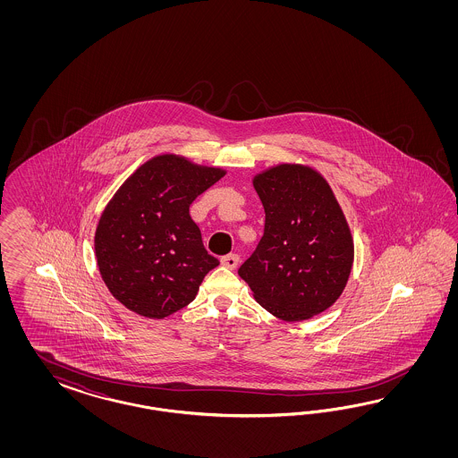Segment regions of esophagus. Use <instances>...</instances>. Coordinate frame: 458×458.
I'll return each mask as SVG.
<instances>
[{"label":"esophagus","instance_id":"34e87169","mask_svg":"<svg viewBox=\"0 0 458 458\" xmlns=\"http://www.w3.org/2000/svg\"><path fill=\"white\" fill-rule=\"evenodd\" d=\"M238 255H235V253H230V255H225L222 259V265L223 267H226V268H230V270H233V268H236V265H238Z\"/></svg>","mask_w":458,"mask_h":458}]
</instances>
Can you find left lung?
Segmentation results:
<instances>
[{
    "mask_svg": "<svg viewBox=\"0 0 458 458\" xmlns=\"http://www.w3.org/2000/svg\"><path fill=\"white\" fill-rule=\"evenodd\" d=\"M253 186L264 205V236L238 276L278 319H310L346 287L354 260L346 216L312 167L278 165L257 174Z\"/></svg>",
    "mask_w": 458,
    "mask_h": 458,
    "instance_id": "left-lung-1",
    "label": "left lung"
}]
</instances>
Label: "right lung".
<instances>
[{
	"instance_id": "add662e5",
	"label": "right lung",
	"mask_w": 458,
	"mask_h": 458,
	"mask_svg": "<svg viewBox=\"0 0 458 458\" xmlns=\"http://www.w3.org/2000/svg\"><path fill=\"white\" fill-rule=\"evenodd\" d=\"M222 167L161 154L139 166L112 196L96 230L98 272L129 310L165 319L196 297L211 268L190 205L222 180Z\"/></svg>"
}]
</instances>
